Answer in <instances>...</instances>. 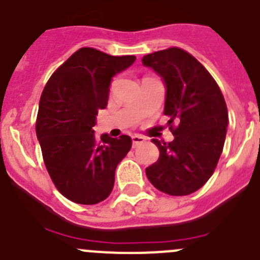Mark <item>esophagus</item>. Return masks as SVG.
I'll return each mask as SVG.
<instances>
[{
  "label": "esophagus",
  "instance_id": "esophagus-1",
  "mask_svg": "<svg viewBox=\"0 0 260 260\" xmlns=\"http://www.w3.org/2000/svg\"><path fill=\"white\" fill-rule=\"evenodd\" d=\"M145 141H146V139H145V137H142V136H140V135L132 136L133 147H136V146H137V145H140V144H144Z\"/></svg>",
  "mask_w": 260,
  "mask_h": 260
}]
</instances>
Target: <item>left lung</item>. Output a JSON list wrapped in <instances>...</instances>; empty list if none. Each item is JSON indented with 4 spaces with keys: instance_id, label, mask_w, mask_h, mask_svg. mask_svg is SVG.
Here are the masks:
<instances>
[{
    "instance_id": "1",
    "label": "left lung",
    "mask_w": 260,
    "mask_h": 260,
    "mask_svg": "<svg viewBox=\"0 0 260 260\" xmlns=\"http://www.w3.org/2000/svg\"><path fill=\"white\" fill-rule=\"evenodd\" d=\"M142 64L162 78L165 115L174 121V141L153 139L159 158L146 168L149 181L170 196H188L214 174L223 151L228 111L216 81L193 55L179 48L155 51Z\"/></svg>"
}]
</instances>
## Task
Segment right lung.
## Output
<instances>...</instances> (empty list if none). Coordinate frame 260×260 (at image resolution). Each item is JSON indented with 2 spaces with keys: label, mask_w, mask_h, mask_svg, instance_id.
<instances>
[{
  "label": "right lung",
  "mask_w": 260,
  "mask_h": 260,
  "mask_svg": "<svg viewBox=\"0 0 260 260\" xmlns=\"http://www.w3.org/2000/svg\"><path fill=\"white\" fill-rule=\"evenodd\" d=\"M135 55L81 48L51 75L40 98L36 121L44 162L58 190L80 205L106 200L115 170L132 146L129 136H94L98 110L107 106L110 84L132 66Z\"/></svg>",
  "instance_id": "add662e5"
}]
</instances>
